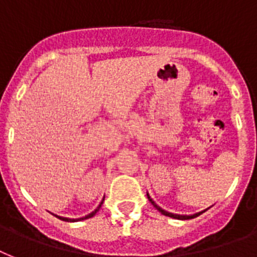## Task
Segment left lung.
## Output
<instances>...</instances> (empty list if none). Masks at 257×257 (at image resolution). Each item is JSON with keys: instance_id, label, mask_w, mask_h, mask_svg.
I'll return each instance as SVG.
<instances>
[{"instance_id": "1", "label": "left lung", "mask_w": 257, "mask_h": 257, "mask_svg": "<svg viewBox=\"0 0 257 257\" xmlns=\"http://www.w3.org/2000/svg\"><path fill=\"white\" fill-rule=\"evenodd\" d=\"M147 196H148V200L149 201H151V203H152V205L155 208H156L157 211L159 212H161V215H164V216H168V217H172V219H177V220H189V219H195V217H197V216L199 215H201V213H203L204 211H207V209H204V211H201V212H197V213H195V215H176V213H171V212H167V211H164V209H163V208H160L159 207V205H157L156 203H155V201H153L152 199H151V196L148 195V193H147Z\"/></svg>"}]
</instances>
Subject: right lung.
I'll list each match as a JSON object with an SVG mask.
<instances>
[{
    "instance_id": "obj_1",
    "label": "right lung",
    "mask_w": 257,
    "mask_h": 257,
    "mask_svg": "<svg viewBox=\"0 0 257 257\" xmlns=\"http://www.w3.org/2000/svg\"><path fill=\"white\" fill-rule=\"evenodd\" d=\"M102 201H104V200H102ZM102 201H101L100 205H98V207H97L96 209H94V211L92 212V213H89V215L84 216V217H80V219H68V217H61V216H57V217H58V219H60V220H64V221H81V220L89 219V217H93V216L96 215L97 211H98V209H100V207H101V204H102Z\"/></svg>"
}]
</instances>
